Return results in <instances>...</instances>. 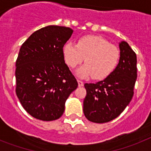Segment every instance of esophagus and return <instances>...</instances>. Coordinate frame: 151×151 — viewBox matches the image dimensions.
Listing matches in <instances>:
<instances>
[{"label":"esophagus","instance_id":"esophagus-1","mask_svg":"<svg viewBox=\"0 0 151 151\" xmlns=\"http://www.w3.org/2000/svg\"><path fill=\"white\" fill-rule=\"evenodd\" d=\"M78 86H79V87H82L83 85H84V82L78 80Z\"/></svg>","mask_w":151,"mask_h":151}]
</instances>
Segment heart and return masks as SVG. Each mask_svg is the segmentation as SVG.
Listing matches in <instances>:
<instances>
[{
	"instance_id": "obj_1",
	"label": "heart",
	"mask_w": 151,
	"mask_h": 151,
	"mask_svg": "<svg viewBox=\"0 0 151 151\" xmlns=\"http://www.w3.org/2000/svg\"><path fill=\"white\" fill-rule=\"evenodd\" d=\"M63 55L67 66L75 68L85 59L86 63L77 71L80 78L93 77L96 80L107 78L117 67L120 52L115 45L96 35H85L77 45L69 41L64 45Z\"/></svg>"
}]
</instances>
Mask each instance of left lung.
Returning <instances> with one entry per match:
<instances>
[{
    "mask_svg": "<svg viewBox=\"0 0 151 151\" xmlns=\"http://www.w3.org/2000/svg\"><path fill=\"white\" fill-rule=\"evenodd\" d=\"M120 59L111 74L96 84H85L83 111L88 121L105 123L118 117L129 105L137 78L136 55L125 41L119 43Z\"/></svg>",
    "mask_w": 151,
    "mask_h": 151,
    "instance_id": "left-lung-1",
    "label": "left lung"
}]
</instances>
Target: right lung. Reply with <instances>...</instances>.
Returning a JSON list of instances; mask_svg holds the SVG:
<instances>
[{
    "label": "right lung",
    "mask_w": 151,
    "mask_h": 151,
    "mask_svg": "<svg viewBox=\"0 0 151 151\" xmlns=\"http://www.w3.org/2000/svg\"><path fill=\"white\" fill-rule=\"evenodd\" d=\"M73 29L48 26L22 44L15 63V92L32 117L50 122L61 117L78 81L64 61L63 48Z\"/></svg>",
    "instance_id": "add662e5"
}]
</instances>
